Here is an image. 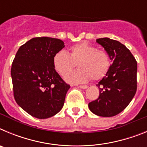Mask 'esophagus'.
<instances>
[{"instance_id":"esophagus-1","label":"esophagus","mask_w":147,"mask_h":147,"mask_svg":"<svg viewBox=\"0 0 147 147\" xmlns=\"http://www.w3.org/2000/svg\"><path fill=\"white\" fill-rule=\"evenodd\" d=\"M78 87H80V88H82V89H86V88H88V85H79Z\"/></svg>"}]
</instances>
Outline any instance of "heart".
Listing matches in <instances>:
<instances>
[{
	"label": "heart",
	"mask_w": 147,
	"mask_h": 147,
	"mask_svg": "<svg viewBox=\"0 0 147 147\" xmlns=\"http://www.w3.org/2000/svg\"><path fill=\"white\" fill-rule=\"evenodd\" d=\"M70 54L61 50L53 58V65L56 71L64 76L76 64L80 69L69 72L65 79L70 83H82L92 80H99L107 74L111 66V58L105 50L98 49L88 42L73 45Z\"/></svg>",
	"instance_id": "obj_1"
}]
</instances>
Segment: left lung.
Segmentation results:
<instances>
[{
	"label": "left lung",
	"mask_w": 147,
	"mask_h": 147,
	"mask_svg": "<svg viewBox=\"0 0 147 147\" xmlns=\"http://www.w3.org/2000/svg\"><path fill=\"white\" fill-rule=\"evenodd\" d=\"M113 62L106 76L97 84L99 96L88 104L99 116L118 115L128 106L137 90V61L125 45L107 37L97 39Z\"/></svg>",
	"instance_id": "obj_1"
}]
</instances>
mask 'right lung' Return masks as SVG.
<instances>
[{
	"label": "right lung",
	"mask_w": 147,
	"mask_h": 147,
	"mask_svg": "<svg viewBox=\"0 0 147 147\" xmlns=\"http://www.w3.org/2000/svg\"><path fill=\"white\" fill-rule=\"evenodd\" d=\"M64 46L59 39L34 37L16 53L11 67L14 98L34 117L48 119L63 107L70 85L54 69L53 58Z\"/></svg>",
	"instance_id": "right-lung-1"
}]
</instances>
